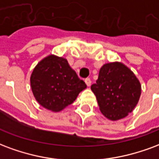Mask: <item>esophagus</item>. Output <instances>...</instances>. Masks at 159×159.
Wrapping results in <instances>:
<instances>
[{
    "label": "esophagus",
    "instance_id": "34e87169",
    "mask_svg": "<svg viewBox=\"0 0 159 159\" xmlns=\"http://www.w3.org/2000/svg\"><path fill=\"white\" fill-rule=\"evenodd\" d=\"M85 83L86 84H87V86H90L91 85V79L90 78H86L85 79Z\"/></svg>",
    "mask_w": 159,
    "mask_h": 159
}]
</instances>
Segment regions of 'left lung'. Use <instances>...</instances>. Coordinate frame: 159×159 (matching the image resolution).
<instances>
[{
	"mask_svg": "<svg viewBox=\"0 0 159 159\" xmlns=\"http://www.w3.org/2000/svg\"><path fill=\"white\" fill-rule=\"evenodd\" d=\"M103 115L111 120L127 116L136 107L141 95V84L125 65H103L96 83L91 86Z\"/></svg>",
	"mask_w": 159,
	"mask_h": 159,
	"instance_id": "obj_1",
	"label": "left lung"
}]
</instances>
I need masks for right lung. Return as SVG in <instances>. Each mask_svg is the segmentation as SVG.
<instances>
[{"instance_id":"right-lung-1","label":"right lung","mask_w":159,"mask_h":159,"mask_svg":"<svg viewBox=\"0 0 159 159\" xmlns=\"http://www.w3.org/2000/svg\"><path fill=\"white\" fill-rule=\"evenodd\" d=\"M33 93L39 104L61 111L73 103L86 83L62 57L49 56L36 66L30 78Z\"/></svg>"}]
</instances>
